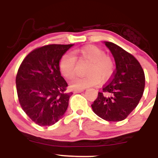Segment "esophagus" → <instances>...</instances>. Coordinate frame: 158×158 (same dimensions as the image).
<instances>
[{"label":"esophagus","instance_id":"1","mask_svg":"<svg viewBox=\"0 0 158 158\" xmlns=\"http://www.w3.org/2000/svg\"><path fill=\"white\" fill-rule=\"evenodd\" d=\"M83 90H74L73 92L75 94H77V93H81V92H82Z\"/></svg>","mask_w":158,"mask_h":158}]
</instances>
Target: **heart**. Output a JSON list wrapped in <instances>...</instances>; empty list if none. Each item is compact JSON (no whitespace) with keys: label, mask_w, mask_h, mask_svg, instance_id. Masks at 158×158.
Masks as SVG:
<instances>
[{"label":"heart","mask_w":158,"mask_h":158,"mask_svg":"<svg viewBox=\"0 0 158 158\" xmlns=\"http://www.w3.org/2000/svg\"><path fill=\"white\" fill-rule=\"evenodd\" d=\"M90 61L85 77H78L70 82V88L73 90H83L96 86L100 81L110 79L114 70V61L102 49L94 45H88L73 52H67L61 56L59 66L61 73L68 79H71L76 74V58Z\"/></svg>","instance_id":"heart-1"}]
</instances>
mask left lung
Here are the masks:
<instances>
[{"instance_id": "8db88e82", "label": "left lung", "mask_w": 158, "mask_h": 158, "mask_svg": "<svg viewBox=\"0 0 158 158\" xmlns=\"http://www.w3.org/2000/svg\"><path fill=\"white\" fill-rule=\"evenodd\" d=\"M114 56L115 71L110 82L91 105L93 111L106 121L118 122L131 114L142 97L145 74L139 61L118 45L104 41Z\"/></svg>"}]
</instances>
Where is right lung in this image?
Here are the masks:
<instances>
[{
	"instance_id": "1",
	"label": "right lung",
	"mask_w": 158,
	"mask_h": 158,
	"mask_svg": "<svg viewBox=\"0 0 158 158\" xmlns=\"http://www.w3.org/2000/svg\"><path fill=\"white\" fill-rule=\"evenodd\" d=\"M73 44H49L32 50L16 76L19 100L23 111L40 126L55 124L68 109L72 93L61 76L59 63Z\"/></svg>"
}]
</instances>
